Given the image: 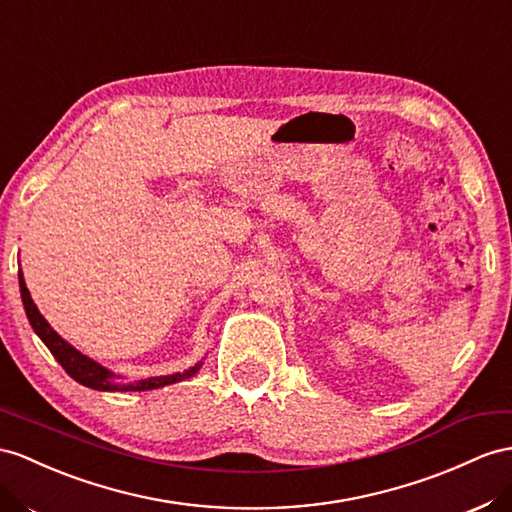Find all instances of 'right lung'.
<instances>
[{"label": "right lung", "mask_w": 512, "mask_h": 512, "mask_svg": "<svg viewBox=\"0 0 512 512\" xmlns=\"http://www.w3.org/2000/svg\"><path fill=\"white\" fill-rule=\"evenodd\" d=\"M19 287H21L23 307H25V313H28V320L32 324V329L36 331L38 337L43 339V344L49 348L51 355L56 357V361L62 365L64 372H67L73 378V381L82 383L84 387L99 389V391H147V389H157V387H164V385L179 383V381H183V378H188L196 370H199V365H196V368L183 372V374L157 376V378H147V381H136V383H123L114 374H110L106 368H101L99 363L84 357L82 352H77L71 344L64 342V339L54 329H51L47 320L41 316V311L36 309L34 300L28 292V287H25V283H23L21 272H19Z\"/></svg>", "instance_id": "add662e5"}]
</instances>
